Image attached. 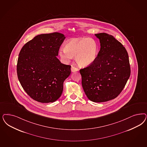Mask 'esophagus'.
I'll list each match as a JSON object with an SVG mask.
<instances>
[{"label": "esophagus", "instance_id": "obj_1", "mask_svg": "<svg viewBox=\"0 0 147 147\" xmlns=\"http://www.w3.org/2000/svg\"><path fill=\"white\" fill-rule=\"evenodd\" d=\"M71 71L72 72H75V71H78V69L75 66H71Z\"/></svg>", "mask_w": 147, "mask_h": 147}]
</instances>
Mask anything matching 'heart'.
<instances>
[{"label":"heart","mask_w":147,"mask_h":147,"mask_svg":"<svg viewBox=\"0 0 147 147\" xmlns=\"http://www.w3.org/2000/svg\"><path fill=\"white\" fill-rule=\"evenodd\" d=\"M98 53V47L94 39L79 38L71 39L66 43L64 48H61L59 55L64 61L75 57L80 66L89 65L95 61Z\"/></svg>","instance_id":"obj_1"}]
</instances>
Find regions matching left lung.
I'll use <instances>...</instances> for the list:
<instances>
[{
	"label": "left lung",
	"mask_w": 147,
	"mask_h": 147,
	"mask_svg": "<svg viewBox=\"0 0 147 147\" xmlns=\"http://www.w3.org/2000/svg\"><path fill=\"white\" fill-rule=\"evenodd\" d=\"M100 49L96 60L80 69L85 95L94 102H104L117 97L130 76L128 52L110 34H95Z\"/></svg>",
	"instance_id": "1"
}]
</instances>
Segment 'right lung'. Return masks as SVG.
<instances>
[{
    "mask_svg": "<svg viewBox=\"0 0 147 147\" xmlns=\"http://www.w3.org/2000/svg\"><path fill=\"white\" fill-rule=\"evenodd\" d=\"M65 37L59 32L41 34L26 43L19 52L17 76L25 91L41 103L53 102L62 95L71 66L57 58Z\"/></svg>",
    "mask_w": 147,
    "mask_h": 147,
    "instance_id": "1",
    "label": "right lung"
}]
</instances>
